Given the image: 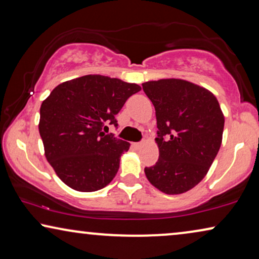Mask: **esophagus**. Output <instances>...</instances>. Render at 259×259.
<instances>
[{"instance_id":"esophagus-1","label":"esophagus","mask_w":259,"mask_h":259,"mask_svg":"<svg viewBox=\"0 0 259 259\" xmlns=\"http://www.w3.org/2000/svg\"><path fill=\"white\" fill-rule=\"evenodd\" d=\"M143 145H144V142H140V143H134L133 147L136 148V149H141L142 147H143Z\"/></svg>"}]
</instances>
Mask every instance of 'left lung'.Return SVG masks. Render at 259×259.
I'll return each instance as SVG.
<instances>
[{
	"mask_svg": "<svg viewBox=\"0 0 259 259\" xmlns=\"http://www.w3.org/2000/svg\"><path fill=\"white\" fill-rule=\"evenodd\" d=\"M142 87L156 110L159 150L145 176L166 195L183 194L205 177L216 158L224 115L212 93L185 79L163 78Z\"/></svg>",
	"mask_w": 259,
	"mask_h": 259,
	"instance_id": "obj_1",
	"label": "left lung"
}]
</instances>
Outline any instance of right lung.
Listing matches in <instances>:
<instances>
[{
  "label": "right lung",
  "instance_id": "add662e5",
  "mask_svg": "<svg viewBox=\"0 0 259 259\" xmlns=\"http://www.w3.org/2000/svg\"><path fill=\"white\" fill-rule=\"evenodd\" d=\"M141 90L135 83L85 75L58 84L42 102L38 130L45 155L60 180L81 192L110 183L130 143L108 133L125 101Z\"/></svg>",
  "mask_w": 259,
  "mask_h": 259
}]
</instances>
